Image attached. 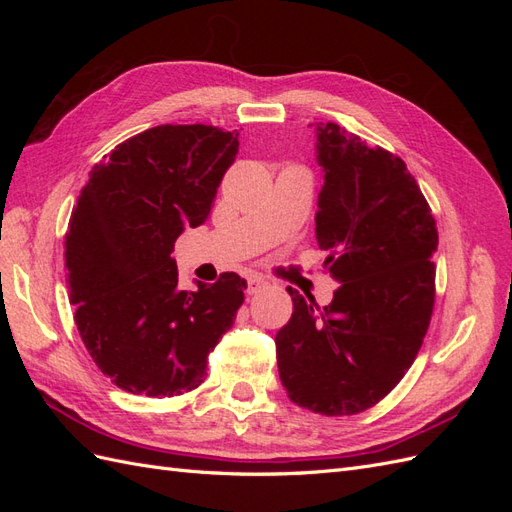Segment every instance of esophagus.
Here are the masks:
<instances>
[{
	"label": "esophagus",
	"instance_id": "esophagus-1",
	"mask_svg": "<svg viewBox=\"0 0 512 512\" xmlns=\"http://www.w3.org/2000/svg\"><path fill=\"white\" fill-rule=\"evenodd\" d=\"M247 280V292L250 294H254V292H258L260 288H265L267 286V280L262 275H258V273H250L245 277Z\"/></svg>",
	"mask_w": 512,
	"mask_h": 512
}]
</instances>
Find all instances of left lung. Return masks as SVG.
<instances>
[{
  "instance_id": "obj_1",
  "label": "left lung",
  "mask_w": 512,
  "mask_h": 512,
  "mask_svg": "<svg viewBox=\"0 0 512 512\" xmlns=\"http://www.w3.org/2000/svg\"><path fill=\"white\" fill-rule=\"evenodd\" d=\"M322 168L316 241L339 288L329 305L288 288L294 312L275 335L294 404L342 416L389 395L427 333L438 230L404 160L337 123H316Z\"/></svg>"
}]
</instances>
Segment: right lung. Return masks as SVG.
Segmentation results:
<instances>
[{
  "mask_svg": "<svg viewBox=\"0 0 512 512\" xmlns=\"http://www.w3.org/2000/svg\"><path fill=\"white\" fill-rule=\"evenodd\" d=\"M239 132L158 126L117 145L91 168L66 235L74 322L91 359L119 389L188 393L235 322L245 280L179 288L170 258L181 232L205 224Z\"/></svg>",
  "mask_w": 512,
  "mask_h": 512,
  "instance_id": "right-lung-1",
  "label": "right lung"
}]
</instances>
